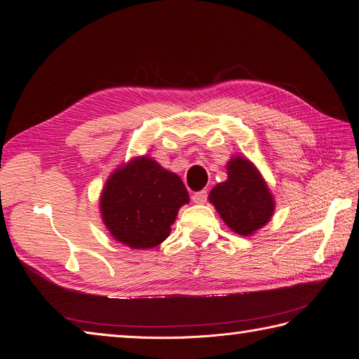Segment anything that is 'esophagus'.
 <instances>
[{"instance_id":"1","label":"esophagus","mask_w":359,"mask_h":359,"mask_svg":"<svg viewBox=\"0 0 359 359\" xmlns=\"http://www.w3.org/2000/svg\"><path fill=\"white\" fill-rule=\"evenodd\" d=\"M191 199H193L194 203L202 205V203L206 202V199H208V191H206V190H201V191L193 193V194H191Z\"/></svg>"}]
</instances>
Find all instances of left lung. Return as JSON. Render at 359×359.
Instances as JSON below:
<instances>
[{"instance_id": "8db88e82", "label": "left lung", "mask_w": 359, "mask_h": 359, "mask_svg": "<svg viewBox=\"0 0 359 359\" xmlns=\"http://www.w3.org/2000/svg\"><path fill=\"white\" fill-rule=\"evenodd\" d=\"M210 201L224 223L240 235H252L260 229L274 211V201L264 178L243 157L227 163V180L211 190Z\"/></svg>"}]
</instances>
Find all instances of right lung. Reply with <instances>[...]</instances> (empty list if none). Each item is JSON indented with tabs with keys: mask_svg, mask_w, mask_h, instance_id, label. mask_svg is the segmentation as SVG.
<instances>
[{
	"mask_svg": "<svg viewBox=\"0 0 359 359\" xmlns=\"http://www.w3.org/2000/svg\"><path fill=\"white\" fill-rule=\"evenodd\" d=\"M189 201L178 175L140 157L107 180L100 208L116 241L132 248H153L169 236L178 210Z\"/></svg>",
	"mask_w": 359,
	"mask_h": 359,
	"instance_id": "obj_1",
	"label": "right lung"
}]
</instances>
